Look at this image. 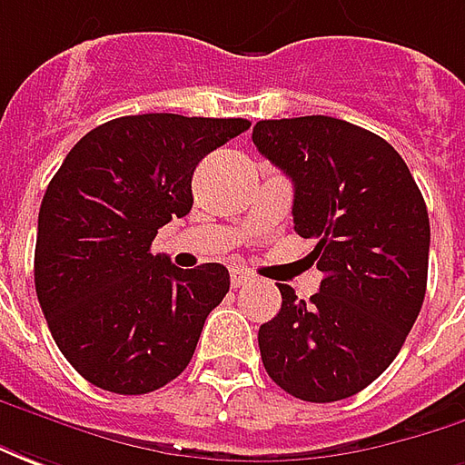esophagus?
<instances>
[{
  "instance_id": "34e87169",
  "label": "esophagus",
  "mask_w": 465,
  "mask_h": 465,
  "mask_svg": "<svg viewBox=\"0 0 465 465\" xmlns=\"http://www.w3.org/2000/svg\"><path fill=\"white\" fill-rule=\"evenodd\" d=\"M252 275H250L248 270H240L235 268L232 270V275H230V282H232V288H240V285H248Z\"/></svg>"
}]
</instances>
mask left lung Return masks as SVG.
<instances>
[{"label":"left lung","instance_id":"8db88e82","mask_svg":"<svg viewBox=\"0 0 465 465\" xmlns=\"http://www.w3.org/2000/svg\"><path fill=\"white\" fill-rule=\"evenodd\" d=\"M252 143L292 180L295 232L318 240L311 258L322 272L311 302L278 285L280 312L258 331L262 365L301 401H343L393 363L420 312L426 203L403 157L351 122L262 120Z\"/></svg>","mask_w":465,"mask_h":465}]
</instances>
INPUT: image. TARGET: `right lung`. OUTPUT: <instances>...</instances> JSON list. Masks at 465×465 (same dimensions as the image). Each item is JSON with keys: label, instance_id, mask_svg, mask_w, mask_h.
I'll return each instance as SVG.
<instances>
[{"label": "right lung", "instance_id": "add662e5", "mask_svg": "<svg viewBox=\"0 0 465 465\" xmlns=\"http://www.w3.org/2000/svg\"><path fill=\"white\" fill-rule=\"evenodd\" d=\"M248 127L240 117L130 114L69 150L39 207L35 288L54 343L84 381L143 396L193 361L230 272L220 262L174 268L150 245L190 213L200 160Z\"/></svg>", "mask_w": 465, "mask_h": 465}]
</instances>
